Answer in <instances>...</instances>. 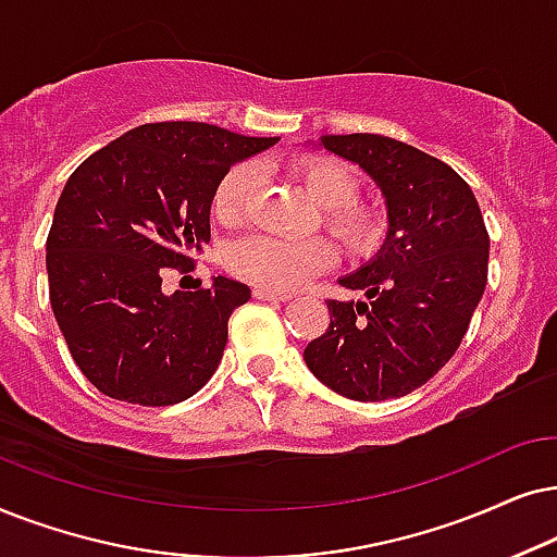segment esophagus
Masks as SVG:
<instances>
[{
  "label": "esophagus",
  "instance_id": "34e87169",
  "mask_svg": "<svg viewBox=\"0 0 557 557\" xmlns=\"http://www.w3.org/2000/svg\"><path fill=\"white\" fill-rule=\"evenodd\" d=\"M255 298H257V300L285 302V300H290V295H285V293H274V290H267V287H255Z\"/></svg>",
  "mask_w": 557,
  "mask_h": 557
}]
</instances>
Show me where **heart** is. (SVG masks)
Returning a JSON list of instances; mask_svg holds the SVG:
<instances>
[{
	"label": "heart",
	"mask_w": 557,
	"mask_h": 557,
	"mask_svg": "<svg viewBox=\"0 0 557 557\" xmlns=\"http://www.w3.org/2000/svg\"><path fill=\"white\" fill-rule=\"evenodd\" d=\"M290 173L308 196L321 206L323 224L351 257H372L387 236V211L356 196L359 181L344 162L329 154H302ZM259 173L251 162H239L221 177L213 190V219L232 226L247 216ZM336 262V249L325 239L287 242L270 234H249L226 249V267L236 277L267 290L290 293Z\"/></svg>",
	"instance_id": "b5f03b06"
}]
</instances>
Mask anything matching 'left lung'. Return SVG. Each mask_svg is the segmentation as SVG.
Segmentation results:
<instances>
[{
	"label": "left lung",
	"mask_w": 557,
	"mask_h": 557,
	"mask_svg": "<svg viewBox=\"0 0 557 557\" xmlns=\"http://www.w3.org/2000/svg\"><path fill=\"white\" fill-rule=\"evenodd\" d=\"M382 190V249L338 285L367 300H329L331 323L306 346L325 387L359 403L410 395L461 346L486 287L488 234L473 190L454 168L382 135H323Z\"/></svg>",
	"instance_id": "8db88e82"
}]
</instances>
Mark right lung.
I'll use <instances>...</instances> for the list:
<instances>
[{"label": "right lung", "instance_id": "add662e5", "mask_svg": "<svg viewBox=\"0 0 557 557\" xmlns=\"http://www.w3.org/2000/svg\"><path fill=\"white\" fill-rule=\"evenodd\" d=\"M280 137L216 124L158 122L86 158L58 198L48 234L50 306L81 372L122 403L162 407L216 372L234 308L249 287L162 293L168 267L188 270L211 239L213 190L228 168Z\"/></svg>", "mask_w": 557, "mask_h": 557}]
</instances>
